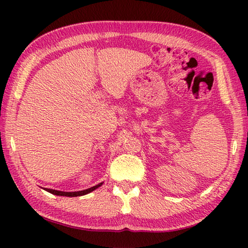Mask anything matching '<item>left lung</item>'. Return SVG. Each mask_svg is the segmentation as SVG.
<instances>
[{
    "instance_id": "left-lung-1",
    "label": "left lung",
    "mask_w": 248,
    "mask_h": 248,
    "mask_svg": "<svg viewBox=\"0 0 248 248\" xmlns=\"http://www.w3.org/2000/svg\"><path fill=\"white\" fill-rule=\"evenodd\" d=\"M48 192L52 195H57V196H65V197H78L79 194L78 192H64V191H58V190H53V189H46Z\"/></svg>"
}]
</instances>
